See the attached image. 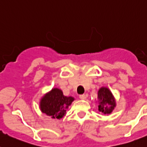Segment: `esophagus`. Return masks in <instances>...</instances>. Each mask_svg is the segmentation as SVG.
<instances>
[{
    "instance_id": "obj_1",
    "label": "esophagus",
    "mask_w": 147,
    "mask_h": 147,
    "mask_svg": "<svg viewBox=\"0 0 147 147\" xmlns=\"http://www.w3.org/2000/svg\"><path fill=\"white\" fill-rule=\"evenodd\" d=\"M79 97H80V99H82V100H85V99H86V98H87V96H86L85 95V94H83V95H80Z\"/></svg>"
}]
</instances>
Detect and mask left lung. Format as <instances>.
Segmentation results:
<instances>
[{"label": "left lung", "mask_w": 147, "mask_h": 147, "mask_svg": "<svg viewBox=\"0 0 147 147\" xmlns=\"http://www.w3.org/2000/svg\"><path fill=\"white\" fill-rule=\"evenodd\" d=\"M98 111L104 115H109L116 107V101L109 89L101 87L98 91Z\"/></svg>", "instance_id": "1"}]
</instances>
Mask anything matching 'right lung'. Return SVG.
<instances>
[{
	"mask_svg": "<svg viewBox=\"0 0 147 147\" xmlns=\"http://www.w3.org/2000/svg\"><path fill=\"white\" fill-rule=\"evenodd\" d=\"M75 98L72 96H65L62 90L54 88L41 98L40 109L52 118L61 119L66 114V111L70 106Z\"/></svg>",
	"mask_w": 147,
	"mask_h": 147,
	"instance_id": "obj_1",
	"label": "right lung"
}]
</instances>
